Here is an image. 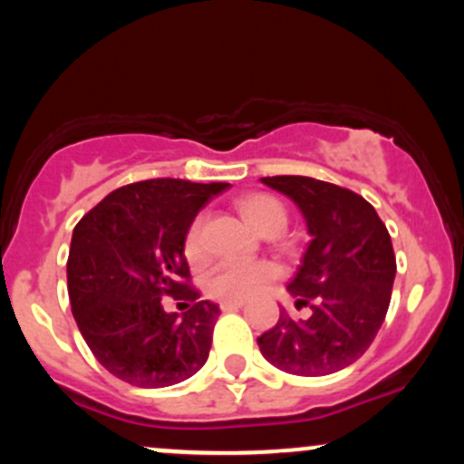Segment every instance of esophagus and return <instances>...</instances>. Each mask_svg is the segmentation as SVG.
I'll return each mask as SVG.
<instances>
[{
    "label": "esophagus",
    "mask_w": 464,
    "mask_h": 464,
    "mask_svg": "<svg viewBox=\"0 0 464 464\" xmlns=\"http://www.w3.org/2000/svg\"><path fill=\"white\" fill-rule=\"evenodd\" d=\"M239 307H244V301H225L220 303V310L222 312H236Z\"/></svg>",
    "instance_id": "1"
}]
</instances>
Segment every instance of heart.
<instances>
[{
	"label": "heart",
	"mask_w": 464,
	"mask_h": 464,
	"mask_svg": "<svg viewBox=\"0 0 464 464\" xmlns=\"http://www.w3.org/2000/svg\"><path fill=\"white\" fill-rule=\"evenodd\" d=\"M237 207L255 231H285V207L275 196L250 194L239 200ZM183 253L191 266H198L205 259L202 218H196L185 233ZM276 275L279 270L270 262H222L207 276V292L220 301H246L262 292Z\"/></svg>",
	"instance_id": "b5f03b06"
}]
</instances>
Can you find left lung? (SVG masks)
Returning <instances> with one entry per match:
<instances>
[{"label": "left lung", "instance_id": "1", "mask_svg": "<svg viewBox=\"0 0 464 464\" xmlns=\"http://www.w3.org/2000/svg\"><path fill=\"white\" fill-rule=\"evenodd\" d=\"M295 202L310 244L287 292L310 318L281 312L259 351L276 369L321 377L353 364L371 347L391 303L397 264L386 225L362 196L310 177H266Z\"/></svg>", "mask_w": 464, "mask_h": 464}]
</instances>
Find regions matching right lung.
Wrapping results in <instances>:
<instances>
[{"instance_id": "1", "label": "right lung", "mask_w": 464, "mask_h": 464, "mask_svg": "<svg viewBox=\"0 0 464 464\" xmlns=\"http://www.w3.org/2000/svg\"><path fill=\"white\" fill-rule=\"evenodd\" d=\"M228 183L152 179L111 191L73 228L72 314L106 371L140 388L185 382L209 358L220 307L188 285L185 233ZM163 295L195 303L165 313Z\"/></svg>"}]
</instances>
